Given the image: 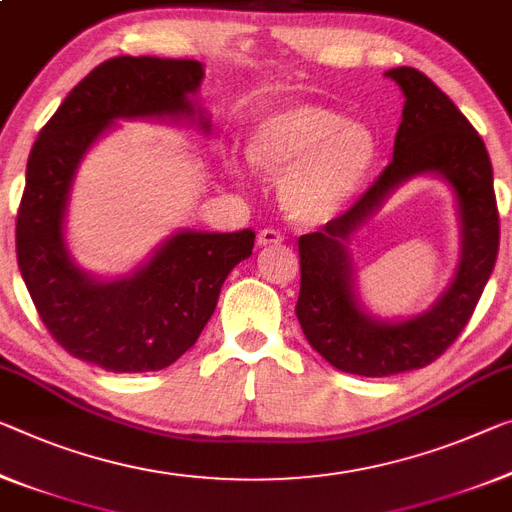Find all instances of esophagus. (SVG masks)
Segmentation results:
<instances>
[{"mask_svg": "<svg viewBox=\"0 0 512 512\" xmlns=\"http://www.w3.org/2000/svg\"><path fill=\"white\" fill-rule=\"evenodd\" d=\"M256 242H258V247H270V245H281V242H283V235H281L279 231H274V229H263L261 233H258V238H256Z\"/></svg>", "mask_w": 512, "mask_h": 512, "instance_id": "1", "label": "esophagus"}]
</instances>
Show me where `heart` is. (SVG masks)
I'll return each mask as SVG.
<instances>
[{
    "mask_svg": "<svg viewBox=\"0 0 512 512\" xmlns=\"http://www.w3.org/2000/svg\"><path fill=\"white\" fill-rule=\"evenodd\" d=\"M251 167L279 178L283 208L300 222H322L355 196L377 162V141L361 123L318 105L265 114L245 141Z\"/></svg>",
    "mask_w": 512,
    "mask_h": 512,
    "instance_id": "b5f03b06",
    "label": "heart"
}]
</instances>
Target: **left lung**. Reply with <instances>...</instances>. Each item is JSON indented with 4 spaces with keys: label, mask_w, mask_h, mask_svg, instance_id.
<instances>
[{
    "label": "left lung",
    "mask_w": 512,
    "mask_h": 512,
    "mask_svg": "<svg viewBox=\"0 0 512 512\" xmlns=\"http://www.w3.org/2000/svg\"><path fill=\"white\" fill-rule=\"evenodd\" d=\"M384 75L405 96L391 164L355 206L297 242L302 283L295 313L306 341L338 371L364 377L414 371L442 355L474 313L499 251L492 162L483 139L421 70L403 66ZM419 175L444 179L456 196L461 261L428 312L384 321L360 302L347 245L400 184Z\"/></svg>",
    "instance_id": "1"
}]
</instances>
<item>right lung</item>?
I'll return each mask as SVG.
<instances>
[{
  "mask_svg": "<svg viewBox=\"0 0 512 512\" xmlns=\"http://www.w3.org/2000/svg\"><path fill=\"white\" fill-rule=\"evenodd\" d=\"M203 64L194 59L114 57L68 93L27 162L15 251L47 332L70 355L112 373L162 371L196 343L235 265L256 233L176 231L125 277L82 270L66 242L70 190L84 155L116 121H190L210 135L196 100Z\"/></svg>",
  "mask_w": 512,
  "mask_h": 512,
  "instance_id": "1",
  "label": "right lung"
}]
</instances>
